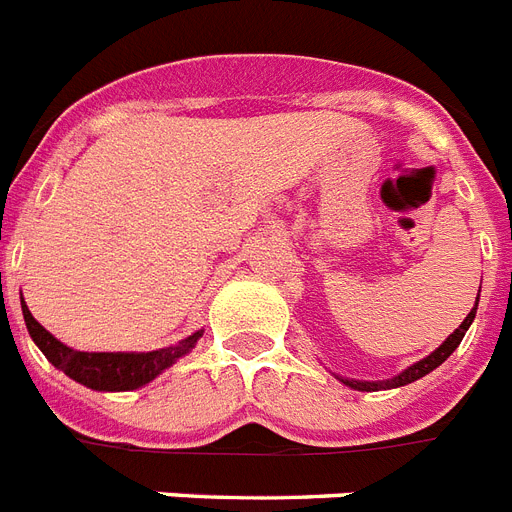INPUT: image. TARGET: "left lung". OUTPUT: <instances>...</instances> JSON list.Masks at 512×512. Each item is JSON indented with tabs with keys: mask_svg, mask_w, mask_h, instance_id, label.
<instances>
[{
	"mask_svg": "<svg viewBox=\"0 0 512 512\" xmlns=\"http://www.w3.org/2000/svg\"><path fill=\"white\" fill-rule=\"evenodd\" d=\"M476 305H479V295H476ZM476 305H474V308H471L469 316L464 318V323H461V326H458V329L453 331V334L448 336V339H445V342L440 344L438 349H435V352H430V355H427L425 360L414 362L412 368L401 370V373L396 375V378H388V381H352V378H342V375H336V378H339V381H342L344 386L355 388V391H383V388H399V386H406V383L419 381L422 375L432 373V370L438 368V365H443V362L448 360V357H451L453 352H456V347H458V344H461L464 334H466V331H469L471 321H474Z\"/></svg>",
	"mask_w": 512,
	"mask_h": 512,
	"instance_id": "obj_1",
	"label": "left lung"
}]
</instances>
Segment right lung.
I'll return each mask as SVG.
<instances>
[{"mask_svg": "<svg viewBox=\"0 0 512 512\" xmlns=\"http://www.w3.org/2000/svg\"><path fill=\"white\" fill-rule=\"evenodd\" d=\"M20 305H23V318L30 339L38 344L46 360L61 373H67L72 381L93 388V391H134V388H142L144 383L155 381L157 375L170 368L178 357L191 352L202 336V331H196L173 347L152 349V352H80V349L61 344L51 331L43 329L23 298H20Z\"/></svg>", "mask_w": 512, "mask_h": 512, "instance_id": "1", "label": "right lung"}]
</instances>
